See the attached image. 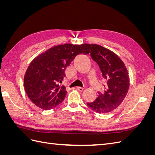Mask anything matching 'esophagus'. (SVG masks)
Returning <instances> with one entry per match:
<instances>
[{
	"label": "esophagus",
	"instance_id": "34e87169",
	"mask_svg": "<svg viewBox=\"0 0 155 155\" xmlns=\"http://www.w3.org/2000/svg\"><path fill=\"white\" fill-rule=\"evenodd\" d=\"M77 89H78V90L79 91L81 92V91H83L84 88H83V87H77Z\"/></svg>",
	"mask_w": 155,
	"mask_h": 155
}]
</instances>
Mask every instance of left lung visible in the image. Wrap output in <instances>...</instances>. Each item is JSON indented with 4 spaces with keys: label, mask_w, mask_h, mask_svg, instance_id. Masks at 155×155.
Segmentation results:
<instances>
[{
    "label": "left lung",
    "mask_w": 155,
    "mask_h": 155,
    "mask_svg": "<svg viewBox=\"0 0 155 155\" xmlns=\"http://www.w3.org/2000/svg\"><path fill=\"white\" fill-rule=\"evenodd\" d=\"M91 57L99 66L107 80L104 93L87 103L89 108L100 114L108 113L122 103L129 91V77L124 63L113 51L98 45H90Z\"/></svg>",
    "instance_id": "left-lung-1"
}]
</instances>
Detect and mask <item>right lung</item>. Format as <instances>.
<instances>
[{"label": "right lung", "instance_id": "obj_1", "mask_svg": "<svg viewBox=\"0 0 155 155\" xmlns=\"http://www.w3.org/2000/svg\"><path fill=\"white\" fill-rule=\"evenodd\" d=\"M90 44L61 45L34 59L24 78L25 91L30 100L44 110L60 104L67 93L65 87L59 84L65 76V68L77 55L88 54Z\"/></svg>", "mask_w": 155, "mask_h": 155}]
</instances>
